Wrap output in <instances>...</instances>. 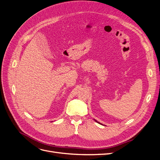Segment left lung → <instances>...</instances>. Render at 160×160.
I'll use <instances>...</instances> for the list:
<instances>
[{
  "mask_svg": "<svg viewBox=\"0 0 160 160\" xmlns=\"http://www.w3.org/2000/svg\"><path fill=\"white\" fill-rule=\"evenodd\" d=\"M95 121H96V122H98V123H99V122H97V120H95ZM99 124H100V123H99Z\"/></svg>",
  "mask_w": 160,
  "mask_h": 160,
  "instance_id": "8db88e82",
  "label": "left lung"
}]
</instances>
